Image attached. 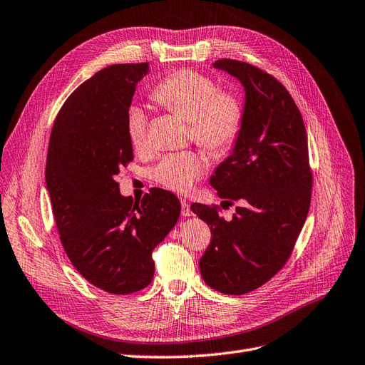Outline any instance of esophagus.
<instances>
[{"label": "esophagus", "mask_w": 365, "mask_h": 365, "mask_svg": "<svg viewBox=\"0 0 365 365\" xmlns=\"http://www.w3.org/2000/svg\"><path fill=\"white\" fill-rule=\"evenodd\" d=\"M181 214L184 217H192L193 215V211H192L190 205H188V203L184 199H181Z\"/></svg>", "instance_id": "obj_1"}]
</instances>
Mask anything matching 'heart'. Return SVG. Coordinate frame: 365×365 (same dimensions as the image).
I'll use <instances>...</instances> for the list:
<instances>
[{
    "label": "heart",
    "instance_id": "b5f03b06",
    "mask_svg": "<svg viewBox=\"0 0 365 365\" xmlns=\"http://www.w3.org/2000/svg\"><path fill=\"white\" fill-rule=\"evenodd\" d=\"M151 97L169 112L190 121L193 140L211 154H223L235 145L244 124L238 96L222 91L211 78L193 70H178L160 81ZM130 143L140 151L148 145V113L132 106L125 116ZM207 170V160L195 151L165 155L153 169V178L172 192L185 193Z\"/></svg>",
    "mask_w": 365,
    "mask_h": 365
}]
</instances>
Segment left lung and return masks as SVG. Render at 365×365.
<instances>
[{
  "mask_svg": "<svg viewBox=\"0 0 365 365\" xmlns=\"http://www.w3.org/2000/svg\"><path fill=\"white\" fill-rule=\"evenodd\" d=\"M245 88L244 124L233 153L210 182L218 197L240 200L232 220L217 205L193 203L192 211L211 229L199 260L205 283L227 295L265 284L294 252L307 218L313 173L301 112L284 85L249 63H214Z\"/></svg>",
  "mask_w": 365,
  "mask_h": 365,
  "instance_id": "8db88e82",
  "label": "left lung"
}]
</instances>
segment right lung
I'll return each instance as SVG.
<instances>
[{
	"label": "right lung",
	"instance_id": "obj_1",
	"mask_svg": "<svg viewBox=\"0 0 365 365\" xmlns=\"http://www.w3.org/2000/svg\"><path fill=\"white\" fill-rule=\"evenodd\" d=\"M148 63L97 71L58 112L46 158L53 220L71 265L86 282L113 295L147 287L153 250L177 223L178 197L151 188L133 202L115 175L133 160L125 116Z\"/></svg>",
	"mask_w": 365,
	"mask_h": 365
}]
</instances>
